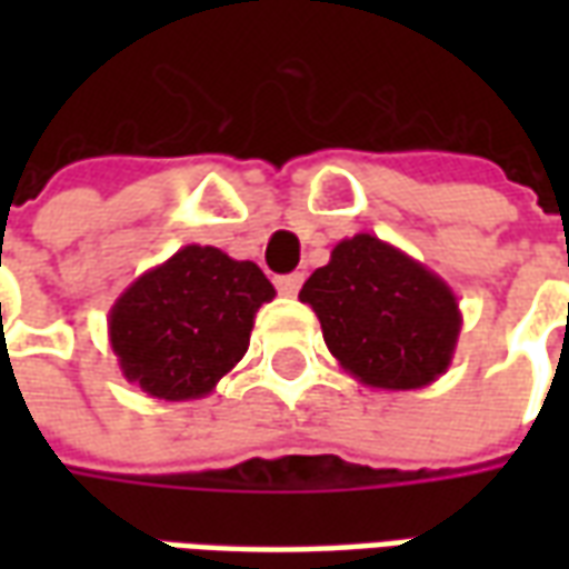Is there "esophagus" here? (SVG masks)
<instances>
[{
	"mask_svg": "<svg viewBox=\"0 0 569 569\" xmlns=\"http://www.w3.org/2000/svg\"><path fill=\"white\" fill-rule=\"evenodd\" d=\"M301 273H286V277H277V289H280V296L292 298L298 296V289H301Z\"/></svg>",
	"mask_w": 569,
	"mask_h": 569,
	"instance_id": "1",
	"label": "esophagus"
}]
</instances>
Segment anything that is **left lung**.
Masks as SVG:
<instances>
[{
  "mask_svg": "<svg viewBox=\"0 0 569 569\" xmlns=\"http://www.w3.org/2000/svg\"><path fill=\"white\" fill-rule=\"evenodd\" d=\"M298 298L317 313L338 366L371 390L439 381L463 326L451 286L375 234L345 237Z\"/></svg>",
  "mask_w": 569,
  "mask_h": 569,
  "instance_id": "left-lung-1",
  "label": "left lung"
}]
</instances>
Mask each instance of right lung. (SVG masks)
<instances>
[{
	"mask_svg": "<svg viewBox=\"0 0 569 569\" xmlns=\"http://www.w3.org/2000/svg\"><path fill=\"white\" fill-rule=\"evenodd\" d=\"M273 296L256 261L188 243L118 296L109 345L142 393L163 402L203 399L243 359L256 313Z\"/></svg>",
	"mask_w": 569,
	"mask_h": 569,
	"instance_id": "right-lung-1",
	"label": "right lung"
}]
</instances>
